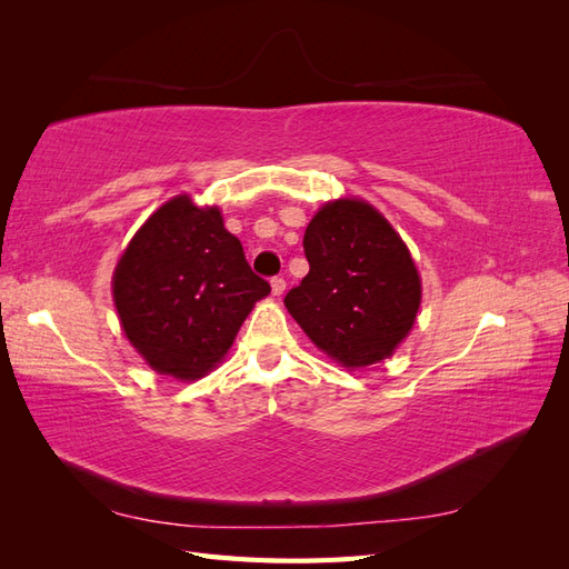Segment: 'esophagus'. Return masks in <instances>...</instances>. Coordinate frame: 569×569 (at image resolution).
Returning <instances> with one entry per match:
<instances>
[{"label":"esophagus","mask_w":569,"mask_h":569,"mask_svg":"<svg viewBox=\"0 0 569 569\" xmlns=\"http://www.w3.org/2000/svg\"><path fill=\"white\" fill-rule=\"evenodd\" d=\"M270 287H272V295L280 297L282 291H284V287H287V282H284V278H280V274H278V278L270 280Z\"/></svg>","instance_id":"1"}]
</instances>
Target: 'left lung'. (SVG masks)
I'll return each instance as SVG.
<instances>
[{
	"instance_id": "left-lung-1",
	"label": "left lung",
	"mask_w": 569,
	"mask_h": 569,
	"mask_svg": "<svg viewBox=\"0 0 569 569\" xmlns=\"http://www.w3.org/2000/svg\"><path fill=\"white\" fill-rule=\"evenodd\" d=\"M306 278L284 297L287 311L343 368L385 360L416 322L422 284L389 220L360 199L327 201L303 234Z\"/></svg>"
}]
</instances>
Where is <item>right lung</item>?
Returning <instances> with one entry per match:
<instances>
[{
	"label": "right lung",
	"mask_w": 569,
	"mask_h": 569,
	"mask_svg": "<svg viewBox=\"0 0 569 569\" xmlns=\"http://www.w3.org/2000/svg\"><path fill=\"white\" fill-rule=\"evenodd\" d=\"M268 295L218 206L199 209L187 194L149 216L113 272L126 337L153 370L176 380L211 372Z\"/></svg>",
	"instance_id": "add662e5"
}]
</instances>
